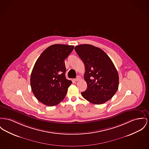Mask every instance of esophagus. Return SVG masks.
Instances as JSON below:
<instances>
[{
  "label": "esophagus",
  "mask_w": 149,
  "mask_h": 149,
  "mask_svg": "<svg viewBox=\"0 0 149 149\" xmlns=\"http://www.w3.org/2000/svg\"><path fill=\"white\" fill-rule=\"evenodd\" d=\"M79 79H80V77H79V76H77V77L74 79V81H79Z\"/></svg>",
  "instance_id": "obj_1"
}]
</instances>
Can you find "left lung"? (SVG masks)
Wrapping results in <instances>:
<instances>
[{"label":"left lung","instance_id":"left-lung-1","mask_svg":"<svg viewBox=\"0 0 149 149\" xmlns=\"http://www.w3.org/2000/svg\"><path fill=\"white\" fill-rule=\"evenodd\" d=\"M74 50L84 63L86 90L82 97L91 103L101 104L111 99L119 87V74L109 56L91 45L77 46Z\"/></svg>","mask_w":149,"mask_h":149}]
</instances>
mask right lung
Returning a JSON list of instances; mask_svg holds the SVG:
<instances>
[{
  "mask_svg": "<svg viewBox=\"0 0 149 149\" xmlns=\"http://www.w3.org/2000/svg\"><path fill=\"white\" fill-rule=\"evenodd\" d=\"M74 48L67 45H53L37 60L30 76V86L36 98L47 106L64 99L72 81L66 79L65 59Z\"/></svg>",
  "mask_w": 149,
  "mask_h": 149,
  "instance_id": "right-lung-1",
  "label": "right lung"
}]
</instances>
